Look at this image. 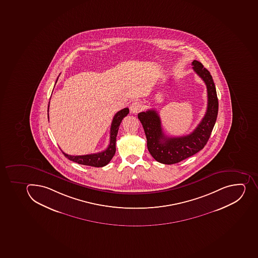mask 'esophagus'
<instances>
[{"label": "esophagus", "instance_id": "esophagus-1", "mask_svg": "<svg viewBox=\"0 0 258 258\" xmlns=\"http://www.w3.org/2000/svg\"><path fill=\"white\" fill-rule=\"evenodd\" d=\"M141 109H142V105H141V103L138 101L137 102H133L130 106V111L132 113H134V114H137L138 112H141Z\"/></svg>", "mask_w": 258, "mask_h": 258}]
</instances>
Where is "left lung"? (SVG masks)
<instances>
[{"label": "left lung", "instance_id": "1", "mask_svg": "<svg viewBox=\"0 0 258 258\" xmlns=\"http://www.w3.org/2000/svg\"><path fill=\"white\" fill-rule=\"evenodd\" d=\"M191 65L194 72L206 84L208 98L206 114L192 133L183 137H166L162 129L161 120L155 110L138 113L146 133L149 152L161 164H177L204 148L217 118L219 102L211 73L198 60H193Z\"/></svg>", "mask_w": 258, "mask_h": 258}]
</instances>
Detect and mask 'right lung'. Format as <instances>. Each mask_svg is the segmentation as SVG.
<instances>
[{
  "mask_svg": "<svg viewBox=\"0 0 258 258\" xmlns=\"http://www.w3.org/2000/svg\"><path fill=\"white\" fill-rule=\"evenodd\" d=\"M57 79H56V81H57ZM48 108H49V105H48ZM47 112H48V108H47ZM128 113H129V108H125L120 110L115 114L112 119V124H111V128H110V143L108 148L105 150H103L102 152L97 153V154L76 155V156L68 155L62 151L63 155H65L66 158H68L70 160L76 162L79 164L97 167V168L107 165L111 161V159H112L113 155H115V152H116V139H117V135L118 133L119 125L121 124L122 119ZM47 117H48V113H47Z\"/></svg>",
  "mask_w": 258,
  "mask_h": 258,
  "instance_id": "add662e5",
  "label": "right lung"
}]
</instances>
